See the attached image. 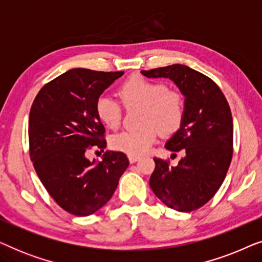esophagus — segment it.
Here are the masks:
<instances>
[{
    "label": "esophagus",
    "instance_id": "esophagus-1",
    "mask_svg": "<svg viewBox=\"0 0 262 262\" xmlns=\"http://www.w3.org/2000/svg\"><path fill=\"white\" fill-rule=\"evenodd\" d=\"M139 160V156H135V155H128V161H130V163H135L137 162Z\"/></svg>",
    "mask_w": 262,
    "mask_h": 262
}]
</instances>
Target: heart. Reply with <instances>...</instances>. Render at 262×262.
Wrapping results in <instances>:
<instances>
[{
    "instance_id": "b5f03b06",
    "label": "heart",
    "mask_w": 262,
    "mask_h": 262,
    "mask_svg": "<svg viewBox=\"0 0 262 262\" xmlns=\"http://www.w3.org/2000/svg\"><path fill=\"white\" fill-rule=\"evenodd\" d=\"M119 94L126 107L144 108L142 125L138 131H124L111 139V145L118 151L139 156L145 154L162 135L173 134L184 119V100L178 93L168 91L167 85L142 76H135L123 83ZM96 113L110 128L119 127L123 108L116 99L103 94L96 101Z\"/></svg>"
}]
</instances>
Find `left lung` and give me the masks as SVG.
Returning <instances> with one entry per match:
<instances>
[{
    "label": "left lung",
    "mask_w": 262,
    "mask_h": 262,
    "mask_svg": "<svg viewBox=\"0 0 262 262\" xmlns=\"http://www.w3.org/2000/svg\"><path fill=\"white\" fill-rule=\"evenodd\" d=\"M149 78H169L185 98V114L166 149L184 150L178 166L155 157L150 187L170 209L189 212L209 202L223 184L232 157L234 125L230 107L220 87L205 75L182 64L149 71Z\"/></svg>",
    "instance_id": "left-lung-1"
}]
</instances>
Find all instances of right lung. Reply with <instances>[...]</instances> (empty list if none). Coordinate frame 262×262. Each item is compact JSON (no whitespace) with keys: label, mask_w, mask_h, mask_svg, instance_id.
I'll use <instances>...</instances> for the list:
<instances>
[{"label":"right lung","mask_w":262,"mask_h":262,"mask_svg":"<svg viewBox=\"0 0 262 262\" xmlns=\"http://www.w3.org/2000/svg\"><path fill=\"white\" fill-rule=\"evenodd\" d=\"M124 71L71 69L40 89L30 112V155L46 191L75 216H89L112 198L128 167L126 155L107 150L101 161L85 151L105 149V127L96 113L100 95Z\"/></svg>","instance_id":"right-lung-1"}]
</instances>
